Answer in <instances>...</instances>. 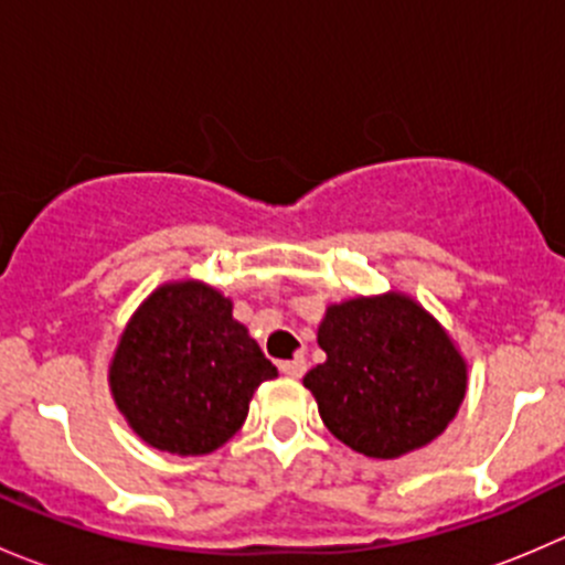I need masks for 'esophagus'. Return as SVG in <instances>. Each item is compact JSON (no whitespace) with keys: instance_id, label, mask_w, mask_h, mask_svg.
I'll return each mask as SVG.
<instances>
[{"instance_id":"esophagus-1","label":"esophagus","mask_w":565,"mask_h":565,"mask_svg":"<svg viewBox=\"0 0 565 565\" xmlns=\"http://www.w3.org/2000/svg\"><path fill=\"white\" fill-rule=\"evenodd\" d=\"M281 372L287 374V377H295V380L303 377V374H306V358L298 355V358H292V361H284Z\"/></svg>"}]
</instances>
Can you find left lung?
<instances>
[{
    "label": "left lung",
    "mask_w": 565,
    "mask_h": 565,
    "mask_svg": "<svg viewBox=\"0 0 565 565\" xmlns=\"http://www.w3.org/2000/svg\"><path fill=\"white\" fill-rule=\"evenodd\" d=\"M328 361L303 377L324 426L352 451L396 459L457 415L467 366L446 330L404 295L330 306L317 333Z\"/></svg>",
    "instance_id": "8db88e82"
}]
</instances>
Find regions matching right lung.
<instances>
[{"mask_svg": "<svg viewBox=\"0 0 565 565\" xmlns=\"http://www.w3.org/2000/svg\"><path fill=\"white\" fill-rule=\"evenodd\" d=\"M278 377L232 303L204 284H167L141 303L114 352L108 383L136 435L199 457L243 426L248 402Z\"/></svg>", "mask_w": 565, "mask_h": 565, "instance_id": "1", "label": "right lung"}]
</instances>
